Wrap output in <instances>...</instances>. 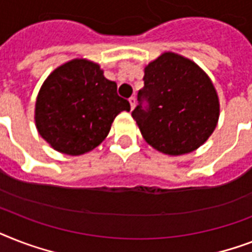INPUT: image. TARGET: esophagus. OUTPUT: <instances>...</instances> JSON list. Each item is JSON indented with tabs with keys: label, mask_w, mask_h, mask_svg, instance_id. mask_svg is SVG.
<instances>
[{
	"label": "esophagus",
	"mask_w": 252,
	"mask_h": 252,
	"mask_svg": "<svg viewBox=\"0 0 252 252\" xmlns=\"http://www.w3.org/2000/svg\"><path fill=\"white\" fill-rule=\"evenodd\" d=\"M129 103H130V108L133 110L134 106H136V98H134V96H130V98H129Z\"/></svg>",
	"instance_id": "1"
}]
</instances>
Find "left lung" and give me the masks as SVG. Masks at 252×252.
<instances>
[{"label":"left lung","mask_w":252,"mask_h":252,"mask_svg":"<svg viewBox=\"0 0 252 252\" xmlns=\"http://www.w3.org/2000/svg\"><path fill=\"white\" fill-rule=\"evenodd\" d=\"M137 99L132 116L145 141L161 153H191L217 126L220 102L211 78L176 53H162L146 65Z\"/></svg>","instance_id":"obj_1"}]
</instances>
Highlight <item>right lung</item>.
Returning a JSON list of instances; mask_svg holds the SVG:
<instances>
[{"instance_id": "add662e5", "label": "right lung", "mask_w": 252, "mask_h": 252, "mask_svg": "<svg viewBox=\"0 0 252 252\" xmlns=\"http://www.w3.org/2000/svg\"><path fill=\"white\" fill-rule=\"evenodd\" d=\"M116 90V82L107 80L93 61L65 63L49 74L37 94V132L60 153L90 152L107 137L114 119L130 110L129 102Z\"/></svg>"}]
</instances>
